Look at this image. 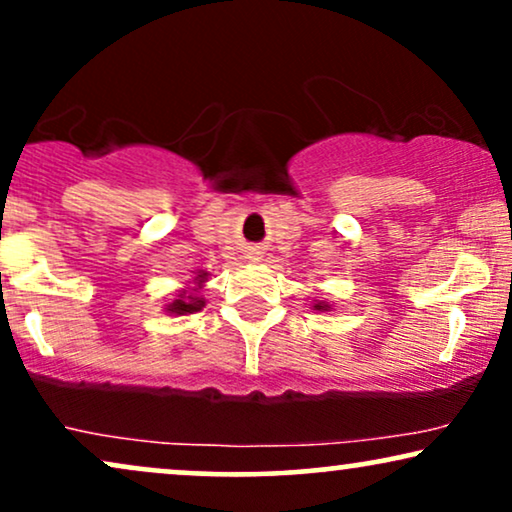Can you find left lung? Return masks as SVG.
<instances>
[{
	"label": "left lung",
	"mask_w": 512,
	"mask_h": 512,
	"mask_svg": "<svg viewBox=\"0 0 512 512\" xmlns=\"http://www.w3.org/2000/svg\"><path fill=\"white\" fill-rule=\"evenodd\" d=\"M326 307H328V304H321V302L316 304V309H326Z\"/></svg>",
	"instance_id": "1"
}]
</instances>
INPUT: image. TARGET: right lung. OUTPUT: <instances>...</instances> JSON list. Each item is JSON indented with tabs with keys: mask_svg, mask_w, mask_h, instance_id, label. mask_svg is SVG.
Masks as SVG:
<instances>
[{
	"mask_svg": "<svg viewBox=\"0 0 512 512\" xmlns=\"http://www.w3.org/2000/svg\"><path fill=\"white\" fill-rule=\"evenodd\" d=\"M203 307V300H191V302H184V300H174L170 304V312L172 314H186V312H198V309Z\"/></svg>",
	"mask_w": 512,
	"mask_h": 512,
	"instance_id": "add662e5",
	"label": "right lung"
}]
</instances>
